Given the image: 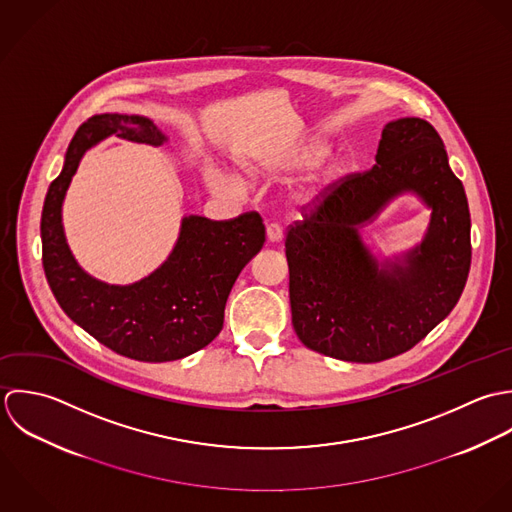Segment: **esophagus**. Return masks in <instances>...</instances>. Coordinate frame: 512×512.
<instances>
[{
	"label": "esophagus",
	"mask_w": 512,
	"mask_h": 512,
	"mask_svg": "<svg viewBox=\"0 0 512 512\" xmlns=\"http://www.w3.org/2000/svg\"><path fill=\"white\" fill-rule=\"evenodd\" d=\"M267 239H269L271 243L281 241V239H283V227H281L279 223H269V225H267Z\"/></svg>",
	"instance_id": "esophagus-1"
}]
</instances>
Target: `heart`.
Masks as SVG:
<instances>
[{
  "label": "heart",
  "instance_id": "heart-1",
  "mask_svg": "<svg viewBox=\"0 0 512 512\" xmlns=\"http://www.w3.org/2000/svg\"><path fill=\"white\" fill-rule=\"evenodd\" d=\"M326 154V146L318 140H308L305 144L297 146V148H291L275 158H271L267 164L259 166V172L265 174V176H289V174H297V172H303L308 170L312 166H316ZM328 180V174H324L320 180H318V186L322 182ZM215 186L223 192H237L239 190V182L231 176H217L215 178ZM312 194V192H308Z\"/></svg>",
  "mask_w": 512,
  "mask_h": 512
}]
</instances>
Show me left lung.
Segmentation results:
<instances>
[{
    "label": "left lung",
    "mask_w": 512,
    "mask_h": 512,
    "mask_svg": "<svg viewBox=\"0 0 512 512\" xmlns=\"http://www.w3.org/2000/svg\"><path fill=\"white\" fill-rule=\"evenodd\" d=\"M411 189L434 209L406 268H380L357 225ZM287 229L289 297L299 340L346 362H382L423 340L457 305L471 269V215L437 130L423 118L388 122L376 166L328 184Z\"/></svg>",
    "instance_id": "obj_1"
}]
</instances>
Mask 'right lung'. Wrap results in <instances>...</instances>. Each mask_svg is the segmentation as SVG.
<instances>
[{
  "label": "right lung",
  "instance_id": "1",
  "mask_svg": "<svg viewBox=\"0 0 512 512\" xmlns=\"http://www.w3.org/2000/svg\"><path fill=\"white\" fill-rule=\"evenodd\" d=\"M110 134L154 146L166 140L152 120L134 114L106 112L79 126L43 204L45 277L65 314L112 352L138 362L180 360L221 332L231 287L261 251L265 223L257 211L225 221L190 215L172 255L150 277L128 287L89 277L67 247L61 204L83 154Z\"/></svg>",
  "mask_w": 512,
  "mask_h": 512
}]
</instances>
